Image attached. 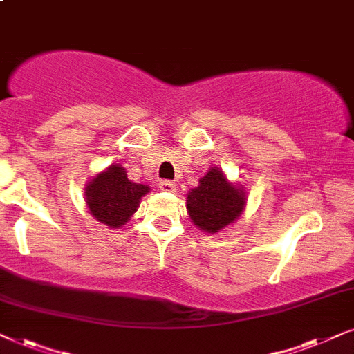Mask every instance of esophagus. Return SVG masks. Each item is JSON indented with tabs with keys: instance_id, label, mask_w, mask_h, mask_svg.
I'll return each mask as SVG.
<instances>
[{
	"instance_id": "1",
	"label": "esophagus",
	"mask_w": 354,
	"mask_h": 354,
	"mask_svg": "<svg viewBox=\"0 0 354 354\" xmlns=\"http://www.w3.org/2000/svg\"><path fill=\"white\" fill-rule=\"evenodd\" d=\"M158 187L165 192H173V191H176V183L169 181V180H162L158 183Z\"/></svg>"
}]
</instances>
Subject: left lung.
<instances>
[{
	"label": "left lung",
	"mask_w": 354,
	"mask_h": 354,
	"mask_svg": "<svg viewBox=\"0 0 354 354\" xmlns=\"http://www.w3.org/2000/svg\"><path fill=\"white\" fill-rule=\"evenodd\" d=\"M187 194V212L194 225L215 233L233 223L244 209V192L225 180L220 168H212Z\"/></svg>",
	"instance_id": "obj_1"
}]
</instances>
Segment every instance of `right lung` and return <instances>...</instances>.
I'll use <instances>...</instances> for the list:
<instances>
[{"label": "right lung", "mask_w": 354, "mask_h": 354, "mask_svg": "<svg viewBox=\"0 0 354 354\" xmlns=\"http://www.w3.org/2000/svg\"><path fill=\"white\" fill-rule=\"evenodd\" d=\"M149 187L128 180L121 165H113L105 173L93 178L86 189V201L91 214L111 228L124 225L138 210L140 197Z\"/></svg>", "instance_id": "add662e5"}]
</instances>
